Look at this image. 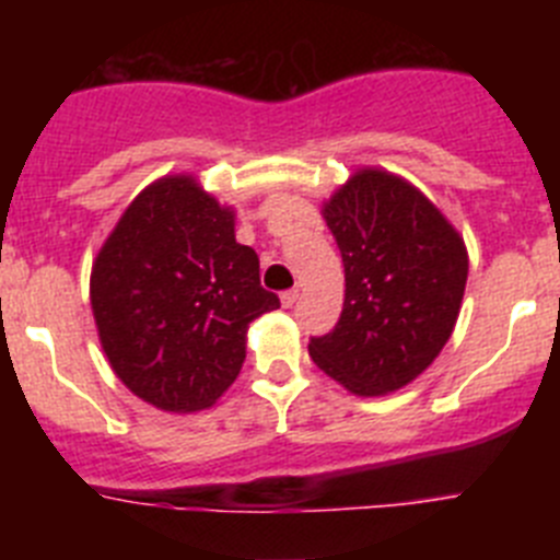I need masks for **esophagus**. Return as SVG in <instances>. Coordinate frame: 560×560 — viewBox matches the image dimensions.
<instances>
[{"instance_id": "esophagus-1", "label": "esophagus", "mask_w": 560, "mask_h": 560, "mask_svg": "<svg viewBox=\"0 0 560 560\" xmlns=\"http://www.w3.org/2000/svg\"><path fill=\"white\" fill-rule=\"evenodd\" d=\"M296 300H300V289H289V291H283V294H280V303H283L285 308H291Z\"/></svg>"}]
</instances>
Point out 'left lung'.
<instances>
[{
    "instance_id": "left-lung-1",
    "label": "left lung",
    "mask_w": 560,
    "mask_h": 560,
    "mask_svg": "<svg viewBox=\"0 0 560 560\" xmlns=\"http://www.w3.org/2000/svg\"><path fill=\"white\" fill-rule=\"evenodd\" d=\"M345 264L336 328L314 364L353 395L407 387L446 348L468 280L463 237L415 185L361 167L323 205Z\"/></svg>"
}]
</instances>
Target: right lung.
I'll return each instance as SVG.
<instances>
[{"label":"right lung","instance_id":"1","mask_svg":"<svg viewBox=\"0 0 560 560\" xmlns=\"http://www.w3.org/2000/svg\"><path fill=\"white\" fill-rule=\"evenodd\" d=\"M114 375L165 412L212 407L241 373L252 319L280 308L235 212L192 176H162L126 207L89 280Z\"/></svg>","mask_w":560,"mask_h":560}]
</instances>
